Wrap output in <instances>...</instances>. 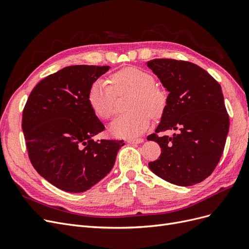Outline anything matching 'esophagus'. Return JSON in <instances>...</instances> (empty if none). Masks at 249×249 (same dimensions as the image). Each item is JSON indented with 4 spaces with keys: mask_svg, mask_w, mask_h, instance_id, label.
Returning <instances> with one entry per match:
<instances>
[{
    "mask_svg": "<svg viewBox=\"0 0 249 249\" xmlns=\"http://www.w3.org/2000/svg\"><path fill=\"white\" fill-rule=\"evenodd\" d=\"M143 140L142 138H133V139H129L127 140V143H130V144H139V143H142Z\"/></svg>",
    "mask_w": 249,
    "mask_h": 249,
    "instance_id": "34e87169",
    "label": "esophagus"
}]
</instances>
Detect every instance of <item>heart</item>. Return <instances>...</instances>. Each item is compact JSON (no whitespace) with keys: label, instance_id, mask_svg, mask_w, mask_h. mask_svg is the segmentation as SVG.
Returning <instances> with one entry per match:
<instances>
[{"label":"heart","instance_id":"heart-1","mask_svg":"<svg viewBox=\"0 0 249 249\" xmlns=\"http://www.w3.org/2000/svg\"><path fill=\"white\" fill-rule=\"evenodd\" d=\"M111 83L96 80L90 87L88 101L95 114L109 119L116 112L117 94L132 92L129 102L130 112L119 115L111 124L113 135L123 138L136 137L144 132L152 115L160 116L167 103L164 90L155 85V79L147 71L126 67L111 76Z\"/></svg>","mask_w":249,"mask_h":249}]
</instances>
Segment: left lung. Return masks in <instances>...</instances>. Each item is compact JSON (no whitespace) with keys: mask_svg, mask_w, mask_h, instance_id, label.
<instances>
[{"mask_svg":"<svg viewBox=\"0 0 249 249\" xmlns=\"http://www.w3.org/2000/svg\"><path fill=\"white\" fill-rule=\"evenodd\" d=\"M147 66L169 92L161 123L147 136L161 147L148 167L171 184H198L219 163L229 133L221 86L201 67L183 60L154 59ZM168 129L177 133L162 137Z\"/></svg>","mask_w":249,"mask_h":249,"instance_id":"obj_1","label":"left lung"}]
</instances>
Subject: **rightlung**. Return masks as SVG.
Listing matches in <instances>:
<instances>
[{
    "label": "right lung",
    "mask_w": 249,
    "mask_h": 249,
    "mask_svg": "<svg viewBox=\"0 0 249 249\" xmlns=\"http://www.w3.org/2000/svg\"><path fill=\"white\" fill-rule=\"evenodd\" d=\"M110 66L71 65L46 77L30 93L21 129L39 175L59 189L80 193L106 177L124 140H97L105 130L88 101L90 87Z\"/></svg>",
    "instance_id": "add662e5"
}]
</instances>
